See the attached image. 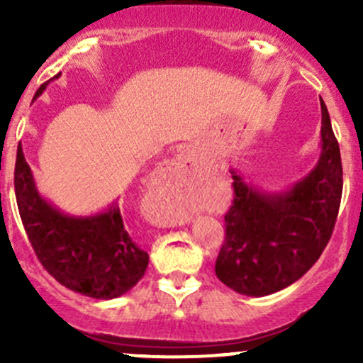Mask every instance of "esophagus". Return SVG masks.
Wrapping results in <instances>:
<instances>
[{
    "label": "esophagus",
    "instance_id": "esophagus-1",
    "mask_svg": "<svg viewBox=\"0 0 363 363\" xmlns=\"http://www.w3.org/2000/svg\"><path fill=\"white\" fill-rule=\"evenodd\" d=\"M188 219H172V218H163L161 219V223H167V225H182V223H186Z\"/></svg>",
    "mask_w": 363,
    "mask_h": 363
}]
</instances>
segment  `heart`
<instances>
[{"instance_id": "1", "label": "heart", "mask_w": 363, "mask_h": 363, "mask_svg": "<svg viewBox=\"0 0 363 363\" xmlns=\"http://www.w3.org/2000/svg\"><path fill=\"white\" fill-rule=\"evenodd\" d=\"M182 214H188V208H184V211H182Z\"/></svg>"}]
</instances>
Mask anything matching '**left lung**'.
<instances>
[{
    "instance_id": "obj_1",
    "label": "left lung",
    "mask_w": 363,
    "mask_h": 363,
    "mask_svg": "<svg viewBox=\"0 0 363 363\" xmlns=\"http://www.w3.org/2000/svg\"><path fill=\"white\" fill-rule=\"evenodd\" d=\"M233 177V202L216 276L237 294L263 296L294 284L321 256L337 219L342 163L327 105L321 100V155L290 191L269 195Z\"/></svg>"
}]
</instances>
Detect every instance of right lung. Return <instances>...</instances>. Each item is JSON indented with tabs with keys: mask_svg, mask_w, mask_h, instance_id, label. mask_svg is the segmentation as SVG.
<instances>
[{
	"mask_svg": "<svg viewBox=\"0 0 363 363\" xmlns=\"http://www.w3.org/2000/svg\"><path fill=\"white\" fill-rule=\"evenodd\" d=\"M13 186L33 251L57 283L91 298L108 300L130 291L144 277L149 255L126 230L119 205L86 218L63 214L40 196L21 144Z\"/></svg>",
	"mask_w": 363,
	"mask_h": 363,
	"instance_id": "obj_1",
	"label": "right lung"
}]
</instances>
